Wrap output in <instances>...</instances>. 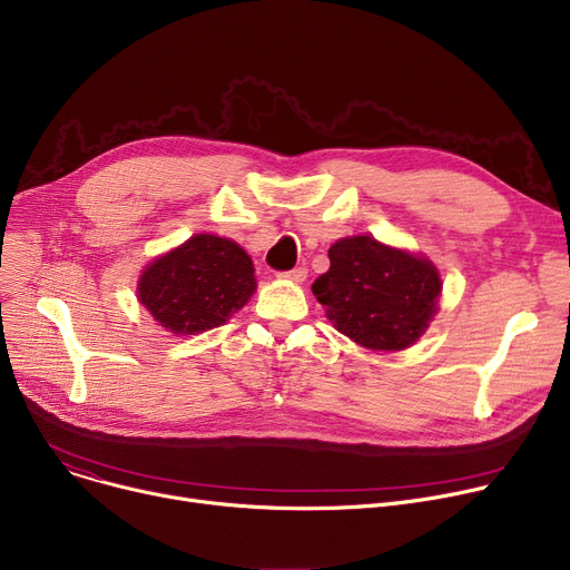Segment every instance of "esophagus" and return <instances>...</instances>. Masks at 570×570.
<instances>
[{"label":"esophagus","mask_w":570,"mask_h":570,"mask_svg":"<svg viewBox=\"0 0 570 570\" xmlns=\"http://www.w3.org/2000/svg\"><path fill=\"white\" fill-rule=\"evenodd\" d=\"M279 277L291 279V282H295V284H302V282L307 279V268H305V265H297V268H293V271H288V273H282Z\"/></svg>","instance_id":"34e87169"}]
</instances>
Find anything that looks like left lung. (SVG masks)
<instances>
[{"mask_svg":"<svg viewBox=\"0 0 570 570\" xmlns=\"http://www.w3.org/2000/svg\"><path fill=\"white\" fill-rule=\"evenodd\" d=\"M327 256L312 291L341 334L371 351H403L426 332L442 293L429 258L371 236L341 238Z\"/></svg>","mask_w":570,"mask_h":570,"instance_id":"obj_1","label":"left lung"}]
</instances>
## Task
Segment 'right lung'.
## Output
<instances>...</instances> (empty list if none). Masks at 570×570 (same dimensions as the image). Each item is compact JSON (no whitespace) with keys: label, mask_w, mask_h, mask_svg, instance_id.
<instances>
[{"label":"right lung","mask_w":570,"mask_h":570,"mask_svg":"<svg viewBox=\"0 0 570 570\" xmlns=\"http://www.w3.org/2000/svg\"><path fill=\"white\" fill-rule=\"evenodd\" d=\"M256 291L254 263L234 240L197 234L146 265L137 297L167 332L199 334L226 323Z\"/></svg>","instance_id":"1"}]
</instances>
